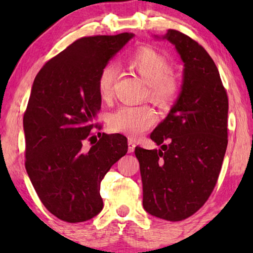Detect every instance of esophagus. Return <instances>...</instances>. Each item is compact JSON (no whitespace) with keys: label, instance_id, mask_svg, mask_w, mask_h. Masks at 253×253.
Here are the masks:
<instances>
[{"label":"esophagus","instance_id":"1","mask_svg":"<svg viewBox=\"0 0 253 253\" xmlns=\"http://www.w3.org/2000/svg\"><path fill=\"white\" fill-rule=\"evenodd\" d=\"M134 147H136V144H134V140L133 139H130L127 140V152L129 153H132V152L134 151Z\"/></svg>","mask_w":253,"mask_h":253}]
</instances>
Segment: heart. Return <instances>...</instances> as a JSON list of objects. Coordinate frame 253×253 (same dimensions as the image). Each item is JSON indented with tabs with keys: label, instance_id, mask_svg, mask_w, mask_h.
Wrapping results in <instances>:
<instances>
[{
	"label": "heart",
	"instance_id": "heart-1",
	"mask_svg": "<svg viewBox=\"0 0 253 253\" xmlns=\"http://www.w3.org/2000/svg\"><path fill=\"white\" fill-rule=\"evenodd\" d=\"M127 64L147 83L148 96L158 105H167L177 94V82L169 74L167 58L151 47H139L127 57ZM117 78V67L107 64L98 78L102 99L110 98ZM157 115L148 106H121L108 117L110 130L126 136L137 137L153 126Z\"/></svg>",
	"mask_w": 253,
	"mask_h": 253
}]
</instances>
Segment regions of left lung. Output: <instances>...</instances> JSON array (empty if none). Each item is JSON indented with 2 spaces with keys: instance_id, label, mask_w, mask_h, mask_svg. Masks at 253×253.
Listing matches in <instances>:
<instances>
[{
  "instance_id": "left-lung-1",
  "label": "left lung",
  "mask_w": 253,
  "mask_h": 253,
  "mask_svg": "<svg viewBox=\"0 0 253 253\" xmlns=\"http://www.w3.org/2000/svg\"><path fill=\"white\" fill-rule=\"evenodd\" d=\"M174 44L183 62L181 91L151 133L159 150L136 147L143 206L151 215L181 221L202 207L216 184L227 150L228 98L215 63L178 31L154 36ZM167 140L169 144L162 145Z\"/></svg>"
}]
</instances>
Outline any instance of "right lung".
Returning a JSON list of instances; mask_svg holds the SVG:
<instances>
[{"instance_id":"add662e5","label":"right lung","mask_w":253,"mask_h":253,"mask_svg":"<svg viewBox=\"0 0 253 253\" xmlns=\"http://www.w3.org/2000/svg\"><path fill=\"white\" fill-rule=\"evenodd\" d=\"M133 33L82 38L43 65L34 79L23 126L25 168L44 207L67 222L101 212L100 182L127 152L123 134H102L88 151L101 108L98 78ZM92 136L88 140H92Z\"/></svg>"}]
</instances>
